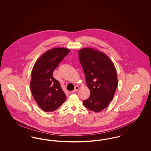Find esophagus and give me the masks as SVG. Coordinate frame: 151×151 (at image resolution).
<instances>
[{
  "label": "esophagus",
  "instance_id": "34e87169",
  "mask_svg": "<svg viewBox=\"0 0 151 151\" xmlns=\"http://www.w3.org/2000/svg\"><path fill=\"white\" fill-rule=\"evenodd\" d=\"M79 89V86H75V89H74V90H73V91H72V93H75V92H76V91H78Z\"/></svg>",
  "mask_w": 151,
  "mask_h": 151
}]
</instances>
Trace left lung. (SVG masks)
<instances>
[{"label":"left lung","instance_id":"obj_1","mask_svg":"<svg viewBox=\"0 0 151 151\" xmlns=\"http://www.w3.org/2000/svg\"><path fill=\"white\" fill-rule=\"evenodd\" d=\"M79 59L90 90L83 104L91 111H101L113 100L118 86L114 65L104 52L89 47L79 50Z\"/></svg>","mask_w":151,"mask_h":151}]
</instances>
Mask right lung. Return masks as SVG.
Masks as SVG:
<instances>
[{
  "mask_svg": "<svg viewBox=\"0 0 151 151\" xmlns=\"http://www.w3.org/2000/svg\"><path fill=\"white\" fill-rule=\"evenodd\" d=\"M70 50L54 48L47 51L37 60L32 71L30 87L39 107L43 111H53L66 100L59 82L53 76V71Z\"/></svg>",
  "mask_w": 151,
  "mask_h": 151,
  "instance_id": "1",
  "label": "right lung"
}]
</instances>
